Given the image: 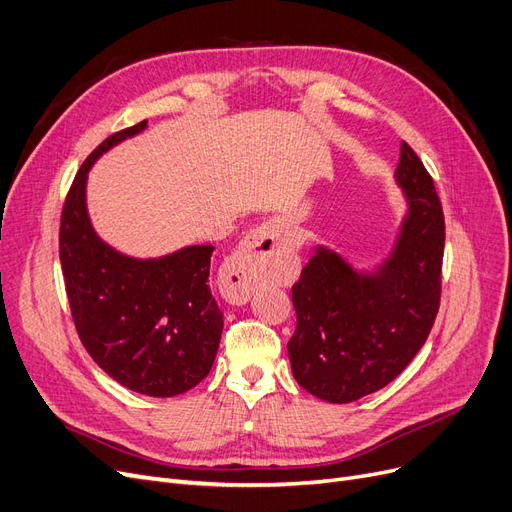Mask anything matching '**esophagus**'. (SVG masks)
I'll return each mask as SVG.
<instances>
[{"mask_svg": "<svg viewBox=\"0 0 512 512\" xmlns=\"http://www.w3.org/2000/svg\"><path fill=\"white\" fill-rule=\"evenodd\" d=\"M294 269V252L283 239V227L279 220H267L245 237L243 248L224 267L227 294L233 300H248L258 285L279 281Z\"/></svg>", "mask_w": 512, "mask_h": 512, "instance_id": "obj_1", "label": "esophagus"}]
</instances>
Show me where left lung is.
<instances>
[{
    "label": "left lung",
    "instance_id": "8db88e82",
    "mask_svg": "<svg viewBox=\"0 0 512 512\" xmlns=\"http://www.w3.org/2000/svg\"><path fill=\"white\" fill-rule=\"evenodd\" d=\"M395 178L410 208L378 273L361 275L336 252L317 248L292 285V374L323 401L351 403L393 382L422 349L439 311L443 208L407 142Z\"/></svg>",
    "mask_w": 512,
    "mask_h": 512
}]
</instances>
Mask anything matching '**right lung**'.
Here are the masks:
<instances>
[{"mask_svg": "<svg viewBox=\"0 0 512 512\" xmlns=\"http://www.w3.org/2000/svg\"><path fill=\"white\" fill-rule=\"evenodd\" d=\"M147 128L119 130L88 155L60 216L58 254L81 344L113 380L149 397L187 393L212 370L222 313L210 292L212 245L136 260L94 233L86 210L92 163Z\"/></svg>", "mask_w": 512, "mask_h": 512, "instance_id": "add662e5", "label": "right lung"}]
</instances>
